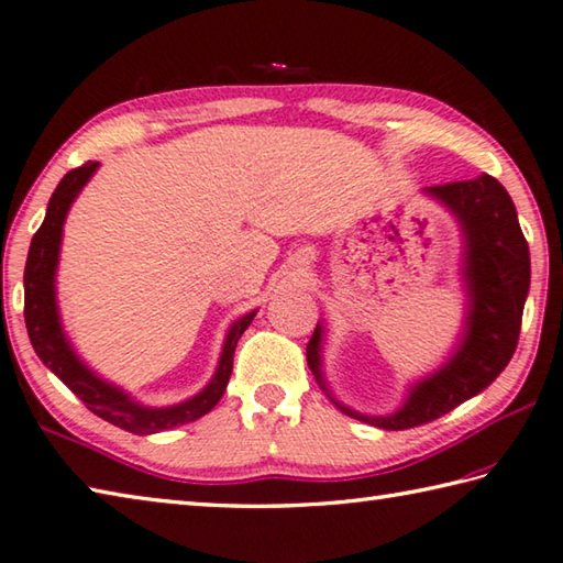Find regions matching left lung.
Masks as SVG:
<instances>
[{"label": "left lung", "instance_id": "1", "mask_svg": "<svg viewBox=\"0 0 563 563\" xmlns=\"http://www.w3.org/2000/svg\"><path fill=\"white\" fill-rule=\"evenodd\" d=\"M423 191L453 211L465 241L463 283L467 317L463 340L451 360L408 388L398 411L364 416L336 401L324 384L322 324L314 327L308 342V364L332 404L356 421L384 431H406L435 421L493 384L517 350L529 292V246L519 229L515 203L503 184L489 175H479L477 179L438 184Z\"/></svg>", "mask_w": 563, "mask_h": 563}]
</instances>
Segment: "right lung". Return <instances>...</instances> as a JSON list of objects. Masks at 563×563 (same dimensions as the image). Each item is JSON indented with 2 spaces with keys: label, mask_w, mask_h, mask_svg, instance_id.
<instances>
[{
  "label": "right lung",
  "mask_w": 563,
  "mask_h": 563,
  "mask_svg": "<svg viewBox=\"0 0 563 563\" xmlns=\"http://www.w3.org/2000/svg\"><path fill=\"white\" fill-rule=\"evenodd\" d=\"M96 169L98 162H86L84 167L70 169L68 175L58 181L56 191L51 194L46 219L34 233L24 268L26 332L29 340H32L34 352L38 354V360L44 362L48 369L90 408V411L103 418V421L122 428V431L135 435H150L167 431V428L197 421V418L209 413L211 408L219 404V398L227 391V384L231 379L233 352H236L241 334L246 332L249 324L253 322L255 310L239 317V320L229 327V334L227 340H223V350L219 356L217 374L211 376V382L203 386L197 396H191L181 404L165 408L142 406L130 394L122 391L120 386L100 379L96 372H90L88 366L80 362V356L74 352V346H70L64 332V324H60L56 305V268L66 213L70 209V203L76 201L80 189L86 187V181L93 177Z\"/></svg>",
  "instance_id": "add662e5"
}]
</instances>
